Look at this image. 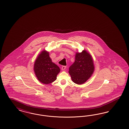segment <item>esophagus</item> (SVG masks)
<instances>
[{
    "instance_id": "34e87169",
    "label": "esophagus",
    "mask_w": 129,
    "mask_h": 129,
    "mask_svg": "<svg viewBox=\"0 0 129 129\" xmlns=\"http://www.w3.org/2000/svg\"><path fill=\"white\" fill-rule=\"evenodd\" d=\"M66 68H67L66 66H62V70H65L66 69Z\"/></svg>"
}]
</instances>
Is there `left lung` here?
Listing matches in <instances>:
<instances>
[{
  "instance_id": "8db88e82",
  "label": "left lung",
  "mask_w": 129,
  "mask_h": 129,
  "mask_svg": "<svg viewBox=\"0 0 129 129\" xmlns=\"http://www.w3.org/2000/svg\"><path fill=\"white\" fill-rule=\"evenodd\" d=\"M75 57V62L69 67V73L73 82L81 85L85 83L93 74L94 71L93 60L86 50L76 53Z\"/></svg>"
}]
</instances>
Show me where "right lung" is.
I'll list each match as a JSON object with an SVG mask.
<instances>
[{"mask_svg": "<svg viewBox=\"0 0 129 129\" xmlns=\"http://www.w3.org/2000/svg\"><path fill=\"white\" fill-rule=\"evenodd\" d=\"M34 71L39 81L49 84L56 79L60 69L52 61L49 52L43 50L35 61Z\"/></svg>", "mask_w": 129, "mask_h": 129, "instance_id": "add662e5", "label": "right lung"}]
</instances>
